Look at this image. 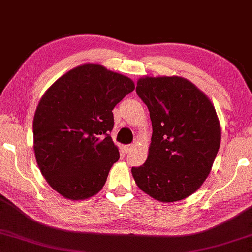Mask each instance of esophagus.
I'll return each mask as SVG.
<instances>
[{"label":"esophagus","instance_id":"obj_1","mask_svg":"<svg viewBox=\"0 0 252 252\" xmlns=\"http://www.w3.org/2000/svg\"><path fill=\"white\" fill-rule=\"evenodd\" d=\"M123 149H125V152L126 153H129L130 151L133 149V144H127V145H125L123 146Z\"/></svg>","mask_w":252,"mask_h":252}]
</instances>
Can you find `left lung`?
<instances>
[{
	"instance_id": "1",
	"label": "left lung",
	"mask_w": 252,
	"mask_h": 252,
	"mask_svg": "<svg viewBox=\"0 0 252 252\" xmlns=\"http://www.w3.org/2000/svg\"><path fill=\"white\" fill-rule=\"evenodd\" d=\"M152 121V139L143 165L132 167L140 189L164 203L197 190L216 158L220 126L212 102L181 77H145L136 85Z\"/></svg>"
}]
</instances>
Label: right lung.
I'll return each instance as SVG.
<instances>
[{"label": "right lung", "instance_id": "obj_1", "mask_svg": "<svg viewBox=\"0 0 252 252\" xmlns=\"http://www.w3.org/2000/svg\"><path fill=\"white\" fill-rule=\"evenodd\" d=\"M133 90L127 77L86 63L45 93L34 117V151L40 172L57 193L79 200L102 189L120 158L110 136L112 110Z\"/></svg>", "mask_w": 252, "mask_h": 252}]
</instances>
